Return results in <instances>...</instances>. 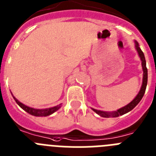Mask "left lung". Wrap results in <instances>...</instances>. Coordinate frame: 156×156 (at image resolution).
I'll use <instances>...</instances> for the list:
<instances>
[{"mask_svg": "<svg viewBox=\"0 0 156 156\" xmlns=\"http://www.w3.org/2000/svg\"><path fill=\"white\" fill-rule=\"evenodd\" d=\"M135 48H136L137 51H138V55H139L140 58H141V65H142V69H143V82H142L141 90H140L138 95L136 96V98H135L133 101H131L130 104H128V105H126V106L124 107V108L118 110L117 111H114V112H104V111H98V110L93 109V111H95L97 114H99L100 116L103 117V118H109V117L116 118V117L120 116V115H123V114H126V113L129 112L130 111H131V110L133 109V108L136 106L137 104L141 101L142 98H143V96L145 92V90H146L147 82H148V69H147L146 67V61H145V55H144L143 52L141 51V49L140 48L138 43L137 42H135Z\"/></svg>", "mask_w": 156, "mask_h": 156, "instance_id": "1", "label": "left lung"}]
</instances>
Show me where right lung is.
I'll use <instances>...</instances> for the list:
<instances>
[{
	"label": "right lung",
	"instance_id": "1",
	"mask_svg": "<svg viewBox=\"0 0 156 156\" xmlns=\"http://www.w3.org/2000/svg\"><path fill=\"white\" fill-rule=\"evenodd\" d=\"M13 98H14L15 101H16L17 104H18L24 111H25L27 113L31 114V115H34V116L36 117L48 116V115L52 114V113H54L55 111H56L57 110H58L60 108V105H58V106L53 107V108H47V109H35V108H29V107L26 106L25 104H21V102H19V101L15 98V97H13Z\"/></svg>",
	"mask_w": 156,
	"mask_h": 156
}]
</instances>
